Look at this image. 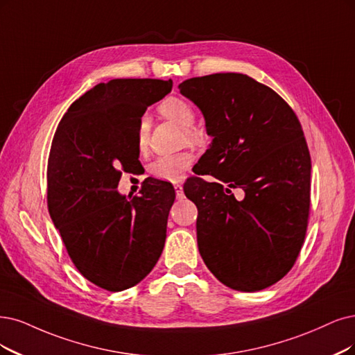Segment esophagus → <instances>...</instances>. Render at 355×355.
I'll list each match as a JSON object with an SVG mask.
<instances>
[{"instance_id": "1", "label": "esophagus", "mask_w": 355, "mask_h": 355, "mask_svg": "<svg viewBox=\"0 0 355 355\" xmlns=\"http://www.w3.org/2000/svg\"><path fill=\"white\" fill-rule=\"evenodd\" d=\"M174 189H175L177 199H182V198H184V191H182V186H181V184H174Z\"/></svg>"}]
</instances>
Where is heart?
<instances>
[{
  "instance_id": "obj_1",
  "label": "heart",
  "mask_w": 355,
  "mask_h": 355,
  "mask_svg": "<svg viewBox=\"0 0 355 355\" xmlns=\"http://www.w3.org/2000/svg\"><path fill=\"white\" fill-rule=\"evenodd\" d=\"M159 112L166 118V120L175 123L181 128H184V136L187 141L194 143L199 140L198 131L191 128L196 120V112L187 101L181 98H166L159 105ZM148 144H149V120L146 116H143L137 127V149L140 152H144L148 149ZM191 161H193V156L189 152L162 155L150 164L149 173L152 177L157 180L177 182L182 178V174L186 173Z\"/></svg>"
}]
</instances>
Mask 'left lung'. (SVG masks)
I'll list each match as a JSON object with an SVG mask.
<instances>
[{
  "label": "left lung",
  "instance_id": "1",
  "mask_svg": "<svg viewBox=\"0 0 355 355\" xmlns=\"http://www.w3.org/2000/svg\"><path fill=\"white\" fill-rule=\"evenodd\" d=\"M212 143L202 174L184 189L198 206V245L207 269L232 290L254 293L290 272L310 211V153L294 111L277 92L240 73L182 82ZM245 190L237 201L231 188Z\"/></svg>",
  "mask_w": 355,
  "mask_h": 355
}]
</instances>
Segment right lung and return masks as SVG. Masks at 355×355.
Returning a JSON list of instances; mask_svg holds the SVG:
<instances>
[{"instance_id": "obj_1", "label": "right lung", "mask_w": 355, "mask_h": 355, "mask_svg": "<svg viewBox=\"0 0 355 355\" xmlns=\"http://www.w3.org/2000/svg\"><path fill=\"white\" fill-rule=\"evenodd\" d=\"M173 80L114 78L74 101L58 124L48 159V209L74 266L108 291L149 275L161 257L175 191L148 178L140 196L116 191L139 164L137 127Z\"/></svg>"}]
</instances>
